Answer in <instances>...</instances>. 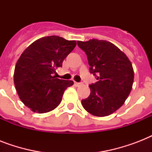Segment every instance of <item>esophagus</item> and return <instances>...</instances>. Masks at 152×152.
<instances>
[{
	"label": "esophagus",
	"mask_w": 152,
	"mask_h": 152,
	"mask_svg": "<svg viewBox=\"0 0 152 152\" xmlns=\"http://www.w3.org/2000/svg\"><path fill=\"white\" fill-rule=\"evenodd\" d=\"M74 84H75V86H80L81 84V83H78V82H74Z\"/></svg>",
	"instance_id": "1"
}]
</instances>
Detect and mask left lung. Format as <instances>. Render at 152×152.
Here are the masks:
<instances>
[{"label":"left lung","instance_id":"left-lung-1","mask_svg":"<svg viewBox=\"0 0 152 152\" xmlns=\"http://www.w3.org/2000/svg\"><path fill=\"white\" fill-rule=\"evenodd\" d=\"M87 54L89 70L98 81L89 85L91 94L81 101L88 113L108 116L122 106L132 90L134 72L126 55L110 42L90 39L77 42Z\"/></svg>","mask_w":152,"mask_h":152}]
</instances>
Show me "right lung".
I'll return each mask as SVG.
<instances>
[{
    "label": "right lung",
    "mask_w": 152,
    "mask_h": 152,
    "mask_svg": "<svg viewBox=\"0 0 152 152\" xmlns=\"http://www.w3.org/2000/svg\"><path fill=\"white\" fill-rule=\"evenodd\" d=\"M76 41L61 37H43L31 44L16 62L14 83L20 100L36 113H47L61 102L72 80L56 78V69L73 50Z\"/></svg>",
    "instance_id": "1"
}]
</instances>
